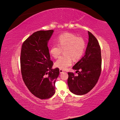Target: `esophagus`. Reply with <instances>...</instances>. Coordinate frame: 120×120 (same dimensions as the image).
Listing matches in <instances>:
<instances>
[{
    "label": "esophagus",
    "mask_w": 120,
    "mask_h": 120,
    "mask_svg": "<svg viewBox=\"0 0 120 120\" xmlns=\"http://www.w3.org/2000/svg\"><path fill=\"white\" fill-rule=\"evenodd\" d=\"M64 70H61V69H60V72L61 74V73H63V72H64Z\"/></svg>",
    "instance_id": "1"
}]
</instances>
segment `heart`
Returning <instances> with one entry per match:
<instances>
[{
    "label": "heart",
    "instance_id": "heart-1",
    "mask_svg": "<svg viewBox=\"0 0 120 120\" xmlns=\"http://www.w3.org/2000/svg\"><path fill=\"white\" fill-rule=\"evenodd\" d=\"M57 45H52L49 53L54 59H57L64 50V54L55 63V66L61 70H66L72 62L79 60L84 53L86 43L82 38L67 32L60 35L57 38Z\"/></svg>",
    "mask_w": 120,
    "mask_h": 120
}]
</instances>
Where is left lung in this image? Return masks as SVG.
<instances>
[{
  "label": "left lung",
  "instance_id": "8db88e82",
  "mask_svg": "<svg viewBox=\"0 0 120 120\" xmlns=\"http://www.w3.org/2000/svg\"><path fill=\"white\" fill-rule=\"evenodd\" d=\"M89 42L85 55L73 67L77 75L68 72V84L70 91L77 95L88 93L96 85L101 75V50L98 40L88 31ZM80 69V72L78 71Z\"/></svg>",
  "mask_w": 120,
  "mask_h": 120
}]
</instances>
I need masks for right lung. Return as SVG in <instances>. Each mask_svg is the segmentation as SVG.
I'll use <instances>...</instances> for the list:
<instances>
[{"mask_svg":"<svg viewBox=\"0 0 120 120\" xmlns=\"http://www.w3.org/2000/svg\"><path fill=\"white\" fill-rule=\"evenodd\" d=\"M53 30L35 32L23 42L20 67L24 83L32 94L41 99L51 98L56 92L59 68L52 69L48 41Z\"/></svg>","mask_w":120,"mask_h":120,"instance_id":"obj_1","label":"right lung"}]
</instances>
